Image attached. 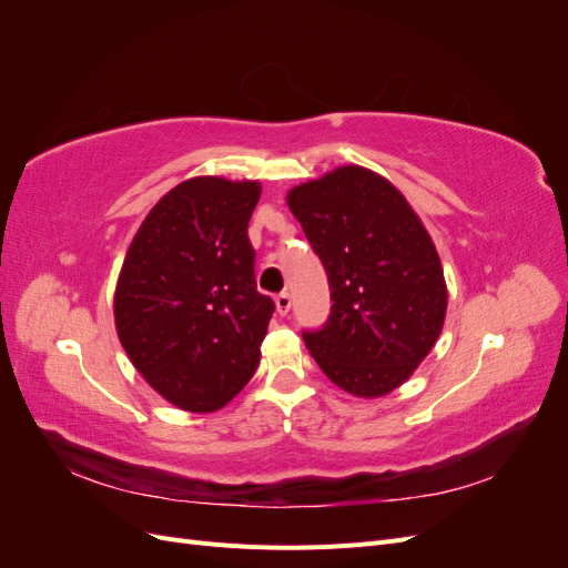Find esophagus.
<instances>
[{"mask_svg":"<svg viewBox=\"0 0 568 568\" xmlns=\"http://www.w3.org/2000/svg\"><path fill=\"white\" fill-rule=\"evenodd\" d=\"M274 303H277V313L286 315L291 311V294H288V291H282V294L274 296Z\"/></svg>","mask_w":568,"mask_h":568,"instance_id":"esophagus-1","label":"esophagus"}]
</instances>
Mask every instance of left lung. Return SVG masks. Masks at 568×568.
<instances>
[{"mask_svg": "<svg viewBox=\"0 0 568 568\" xmlns=\"http://www.w3.org/2000/svg\"><path fill=\"white\" fill-rule=\"evenodd\" d=\"M326 270L332 311L303 341L320 369L359 398L398 388L440 336L448 288L432 236L382 175L343 165L288 192Z\"/></svg>", "mask_w": 568, "mask_h": 568, "instance_id": "1", "label": "left lung"}]
</instances>
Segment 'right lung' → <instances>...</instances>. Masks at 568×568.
<instances>
[{
    "label": "right lung",
    "instance_id": "right-lung-1",
    "mask_svg": "<svg viewBox=\"0 0 568 568\" xmlns=\"http://www.w3.org/2000/svg\"><path fill=\"white\" fill-rule=\"evenodd\" d=\"M257 182L194 178L153 205L115 286V329L153 390L189 412H213L261 363L274 313L255 288L248 220Z\"/></svg>",
    "mask_w": 568,
    "mask_h": 568
}]
</instances>
